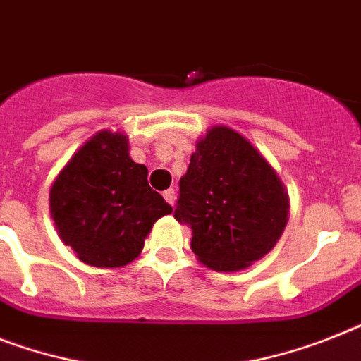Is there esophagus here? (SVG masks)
<instances>
[{"label": "esophagus", "instance_id": "34e87169", "mask_svg": "<svg viewBox=\"0 0 361 361\" xmlns=\"http://www.w3.org/2000/svg\"><path fill=\"white\" fill-rule=\"evenodd\" d=\"M162 195H164V199H166V201H168L169 204L173 207V204H175V199H177V195H175V190H173V188H169V190H166V192H164Z\"/></svg>", "mask_w": 361, "mask_h": 361}]
</instances>
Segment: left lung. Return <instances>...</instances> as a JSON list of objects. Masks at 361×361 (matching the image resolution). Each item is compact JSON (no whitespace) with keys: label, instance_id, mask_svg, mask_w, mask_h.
I'll return each mask as SVG.
<instances>
[{"label":"left lung","instance_id":"obj_1","mask_svg":"<svg viewBox=\"0 0 361 361\" xmlns=\"http://www.w3.org/2000/svg\"><path fill=\"white\" fill-rule=\"evenodd\" d=\"M175 219L192 227V251L214 271L245 269L276 245L290 197L266 157L227 125L197 140L180 177Z\"/></svg>","mask_w":361,"mask_h":361}]
</instances>
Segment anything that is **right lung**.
Masks as SVG:
<instances>
[{"label": "right lung", "mask_w": 361, "mask_h": 361, "mask_svg": "<svg viewBox=\"0 0 361 361\" xmlns=\"http://www.w3.org/2000/svg\"><path fill=\"white\" fill-rule=\"evenodd\" d=\"M49 212L80 262L123 267L138 258L154 221L173 208L147 183V168L129 154L121 130H99L53 180Z\"/></svg>", "instance_id": "add662e5"}]
</instances>
